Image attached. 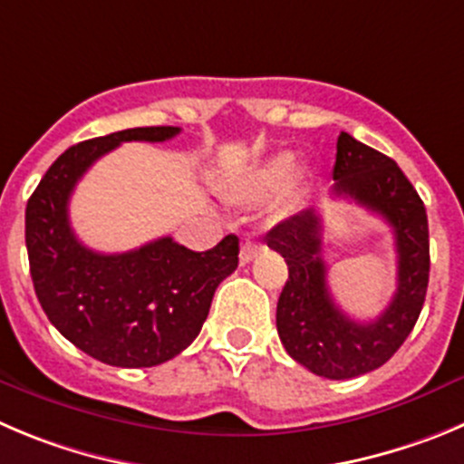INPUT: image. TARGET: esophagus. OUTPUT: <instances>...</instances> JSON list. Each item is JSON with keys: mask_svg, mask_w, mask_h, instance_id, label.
I'll use <instances>...</instances> for the list:
<instances>
[{"mask_svg": "<svg viewBox=\"0 0 464 464\" xmlns=\"http://www.w3.org/2000/svg\"><path fill=\"white\" fill-rule=\"evenodd\" d=\"M258 252H261V245H258V242H245V245L240 246V266L252 263Z\"/></svg>", "mask_w": 464, "mask_h": 464, "instance_id": "obj_1", "label": "esophagus"}]
</instances>
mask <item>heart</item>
<instances>
[{"instance_id": "heart-1", "label": "heart", "mask_w": 464, "mask_h": 464, "mask_svg": "<svg viewBox=\"0 0 464 464\" xmlns=\"http://www.w3.org/2000/svg\"><path fill=\"white\" fill-rule=\"evenodd\" d=\"M295 173V155L293 153H276L272 158L263 160L258 167L246 173L245 179L233 189V201L254 206L263 203L279 194L285 185L291 183Z\"/></svg>"}]
</instances>
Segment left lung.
Listing matches in <instances>:
<instances>
[{
	"instance_id": "left-lung-1",
	"label": "left lung",
	"mask_w": 464,
	"mask_h": 464,
	"mask_svg": "<svg viewBox=\"0 0 464 464\" xmlns=\"http://www.w3.org/2000/svg\"><path fill=\"white\" fill-rule=\"evenodd\" d=\"M332 194L380 215L393 231L398 284L387 309L357 323L336 306L323 258V219L315 208L297 212L266 236L285 258L288 279L276 302V332L285 353L311 373L350 380L380 369L408 339L426 300L430 272L426 206L387 155L339 134Z\"/></svg>"
}]
</instances>
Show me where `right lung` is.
<instances>
[{
    "mask_svg": "<svg viewBox=\"0 0 464 464\" xmlns=\"http://www.w3.org/2000/svg\"><path fill=\"white\" fill-rule=\"evenodd\" d=\"M173 125L130 128L71 146L54 160L27 201L24 240L43 311L72 345L121 369L169 362L198 336L218 285L237 267V237L192 252L158 237L123 254L82 245L68 201L95 160L123 141H167Z\"/></svg>",
    "mask_w": 464,
    "mask_h": 464,
    "instance_id": "add662e5",
    "label": "right lung"
}]
</instances>
